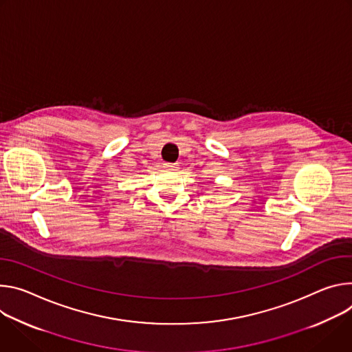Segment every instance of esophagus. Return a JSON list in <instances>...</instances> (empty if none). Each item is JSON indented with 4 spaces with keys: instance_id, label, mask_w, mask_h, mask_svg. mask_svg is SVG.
Instances as JSON below:
<instances>
[{
    "instance_id": "esophagus-1",
    "label": "esophagus",
    "mask_w": 352,
    "mask_h": 352,
    "mask_svg": "<svg viewBox=\"0 0 352 352\" xmlns=\"http://www.w3.org/2000/svg\"><path fill=\"white\" fill-rule=\"evenodd\" d=\"M164 168H165L166 170H175V168H176V166H175L173 164H165V165H164Z\"/></svg>"
}]
</instances>
